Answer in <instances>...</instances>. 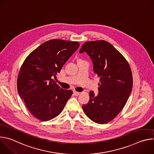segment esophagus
I'll return each instance as SVG.
<instances>
[{
	"mask_svg": "<svg viewBox=\"0 0 154 154\" xmlns=\"http://www.w3.org/2000/svg\"><path fill=\"white\" fill-rule=\"evenodd\" d=\"M80 94V92H77V91H74V94L75 96H79Z\"/></svg>",
	"mask_w": 154,
	"mask_h": 154,
	"instance_id": "esophagus-1",
	"label": "esophagus"
}]
</instances>
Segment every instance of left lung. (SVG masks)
Instances as JSON below:
<instances>
[{
  "instance_id": "left-lung-1",
  "label": "left lung",
  "mask_w": 154,
  "mask_h": 154,
  "mask_svg": "<svg viewBox=\"0 0 154 154\" xmlns=\"http://www.w3.org/2000/svg\"><path fill=\"white\" fill-rule=\"evenodd\" d=\"M85 52L92 60L100 83L98 94L90 92L89 102L83 105V109L93 122L105 124L113 120L127 103L132 90V74L125 58L107 41L86 42L79 52Z\"/></svg>"
}]
</instances>
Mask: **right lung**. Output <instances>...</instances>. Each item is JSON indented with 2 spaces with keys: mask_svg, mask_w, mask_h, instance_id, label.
Instances as JSON below:
<instances>
[{
  "mask_svg": "<svg viewBox=\"0 0 154 154\" xmlns=\"http://www.w3.org/2000/svg\"><path fill=\"white\" fill-rule=\"evenodd\" d=\"M79 46L76 41L51 39L43 42L24 61L17 78V92L36 118L47 121L55 118L72 96V90L61 88L53 77Z\"/></svg>",
  "mask_w": 154,
  "mask_h": 154,
  "instance_id": "obj_1",
  "label": "right lung"
}]
</instances>
